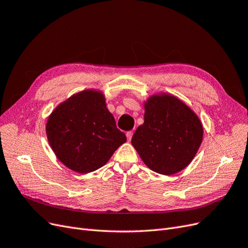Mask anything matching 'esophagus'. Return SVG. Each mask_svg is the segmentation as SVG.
Masks as SVG:
<instances>
[{"mask_svg":"<svg viewBox=\"0 0 248 248\" xmlns=\"http://www.w3.org/2000/svg\"><path fill=\"white\" fill-rule=\"evenodd\" d=\"M132 135H133V132H132V131H128V132L126 133V136H127V140H131V138H132Z\"/></svg>","mask_w":248,"mask_h":248,"instance_id":"esophagus-1","label":"esophagus"}]
</instances>
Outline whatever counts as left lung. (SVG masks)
Instances as JSON below:
<instances>
[{"label":"left lung","instance_id":"1","mask_svg":"<svg viewBox=\"0 0 248 248\" xmlns=\"http://www.w3.org/2000/svg\"><path fill=\"white\" fill-rule=\"evenodd\" d=\"M202 135V124L191 108L162 93L144 102V123L138 126L131 143L151 170L173 175L191 163Z\"/></svg>","mask_w":248,"mask_h":248}]
</instances>
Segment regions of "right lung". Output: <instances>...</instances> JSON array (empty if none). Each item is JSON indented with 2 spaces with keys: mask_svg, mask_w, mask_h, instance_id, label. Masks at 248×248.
<instances>
[{
  "mask_svg": "<svg viewBox=\"0 0 248 248\" xmlns=\"http://www.w3.org/2000/svg\"><path fill=\"white\" fill-rule=\"evenodd\" d=\"M46 132L60 162L81 174L100 169L126 142L104 93L95 90L75 93L59 105L48 116Z\"/></svg>",
  "mask_w": 248,
  "mask_h": 248,
  "instance_id": "obj_1",
  "label": "right lung"
}]
</instances>
